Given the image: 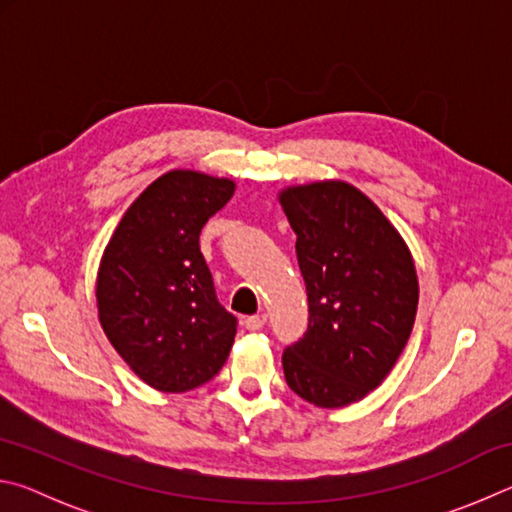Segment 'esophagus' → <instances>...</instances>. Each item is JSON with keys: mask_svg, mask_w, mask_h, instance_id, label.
<instances>
[{"mask_svg": "<svg viewBox=\"0 0 512 512\" xmlns=\"http://www.w3.org/2000/svg\"><path fill=\"white\" fill-rule=\"evenodd\" d=\"M264 325H266V314H255L244 320V327L250 329V332H257V329H262Z\"/></svg>", "mask_w": 512, "mask_h": 512, "instance_id": "1", "label": "esophagus"}]
</instances>
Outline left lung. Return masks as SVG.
<instances>
[{
	"instance_id": "obj_1",
	"label": "left lung",
	"mask_w": 512,
	"mask_h": 512,
	"mask_svg": "<svg viewBox=\"0 0 512 512\" xmlns=\"http://www.w3.org/2000/svg\"><path fill=\"white\" fill-rule=\"evenodd\" d=\"M282 210L296 232L309 325L282 354L293 393L325 409L377 388L409 341L418 275L409 248L357 187L325 180L289 187Z\"/></svg>"
}]
</instances>
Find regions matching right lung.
<instances>
[{
    "label": "right lung",
    "mask_w": 512,
    "mask_h": 512,
    "mask_svg": "<svg viewBox=\"0 0 512 512\" xmlns=\"http://www.w3.org/2000/svg\"><path fill=\"white\" fill-rule=\"evenodd\" d=\"M235 183L169 171L128 207L97 277L103 332L146 384L185 393L223 368L237 316L216 298L201 253L203 225L230 201Z\"/></svg>",
    "instance_id": "right-lung-1"
}]
</instances>
